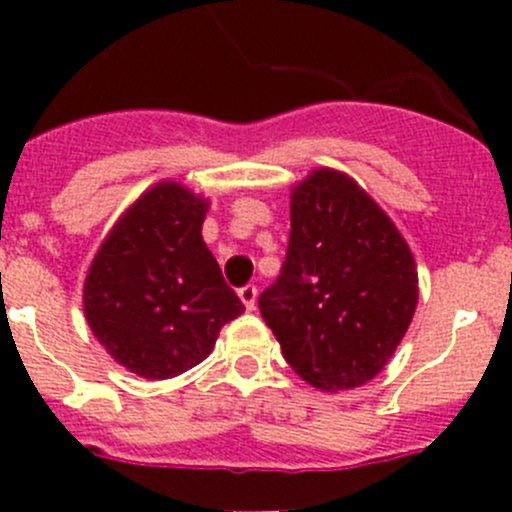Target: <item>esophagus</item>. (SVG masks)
<instances>
[{
    "instance_id": "esophagus-1",
    "label": "esophagus",
    "mask_w": 512,
    "mask_h": 512,
    "mask_svg": "<svg viewBox=\"0 0 512 512\" xmlns=\"http://www.w3.org/2000/svg\"><path fill=\"white\" fill-rule=\"evenodd\" d=\"M240 299H242V304H245L247 312H252V309H255V304H257V287L255 285L242 287L240 289Z\"/></svg>"
}]
</instances>
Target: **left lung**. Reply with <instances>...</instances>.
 <instances>
[{
	"mask_svg": "<svg viewBox=\"0 0 512 512\" xmlns=\"http://www.w3.org/2000/svg\"><path fill=\"white\" fill-rule=\"evenodd\" d=\"M289 245L260 314L287 364L322 391L374 379L404 339L418 302L411 247L374 198L334 168L292 185Z\"/></svg>",
	"mask_w": 512,
	"mask_h": 512,
	"instance_id": "left-lung-1",
	"label": "left lung"
}]
</instances>
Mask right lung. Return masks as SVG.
<instances>
[{"instance_id": "1", "label": "right lung", "mask_w": 512, "mask_h": 512, "mask_svg": "<svg viewBox=\"0 0 512 512\" xmlns=\"http://www.w3.org/2000/svg\"><path fill=\"white\" fill-rule=\"evenodd\" d=\"M210 200L175 180L148 188L103 237L84 282V314L113 361L151 381L213 352L245 312L203 240Z\"/></svg>"}]
</instances>
